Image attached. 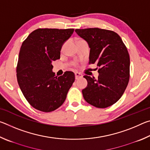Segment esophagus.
<instances>
[{
    "mask_svg": "<svg viewBox=\"0 0 150 150\" xmlns=\"http://www.w3.org/2000/svg\"><path fill=\"white\" fill-rule=\"evenodd\" d=\"M75 79H79V78L83 77V75L81 74L80 73L76 72L75 73Z\"/></svg>",
    "mask_w": 150,
    "mask_h": 150,
    "instance_id": "34e87169",
    "label": "esophagus"
}]
</instances>
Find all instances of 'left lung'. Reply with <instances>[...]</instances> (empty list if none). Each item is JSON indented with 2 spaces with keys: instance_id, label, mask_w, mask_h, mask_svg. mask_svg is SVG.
Segmentation results:
<instances>
[{
  "instance_id": "1",
  "label": "left lung",
  "mask_w": 150,
  "mask_h": 150,
  "mask_svg": "<svg viewBox=\"0 0 150 150\" xmlns=\"http://www.w3.org/2000/svg\"><path fill=\"white\" fill-rule=\"evenodd\" d=\"M75 32L87 42L91 48L88 63H96L99 73L97 79L84 76L88 85L82 91L83 97L96 108L112 106L122 96L130 79V56L126 45L112 30L94 28Z\"/></svg>"
}]
</instances>
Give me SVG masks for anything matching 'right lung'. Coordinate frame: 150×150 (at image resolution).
I'll return each instance as SVG.
<instances>
[{"label": "right lung", "mask_w": 150, "mask_h": 150, "mask_svg": "<svg viewBox=\"0 0 150 150\" xmlns=\"http://www.w3.org/2000/svg\"><path fill=\"white\" fill-rule=\"evenodd\" d=\"M74 29L38 28L30 34L20 47L17 81L28 102L44 112L63 105L75 77L65 71L59 77L52 72V63L60 58L62 45Z\"/></svg>", "instance_id": "1"}]
</instances>
